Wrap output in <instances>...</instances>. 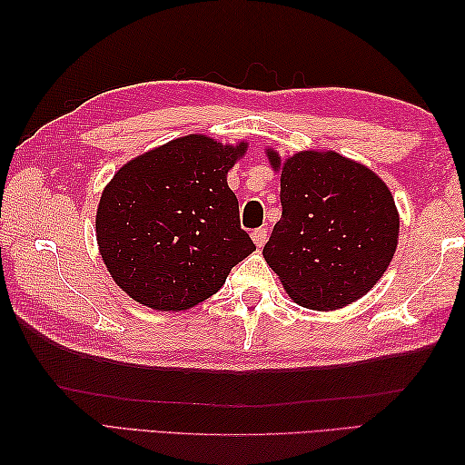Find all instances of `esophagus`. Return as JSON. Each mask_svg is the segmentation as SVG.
<instances>
[{
  "label": "esophagus",
  "mask_w": 465,
  "mask_h": 465,
  "mask_svg": "<svg viewBox=\"0 0 465 465\" xmlns=\"http://www.w3.org/2000/svg\"><path fill=\"white\" fill-rule=\"evenodd\" d=\"M252 240L255 243V248H263L265 242H268V230H263V227H260V230H253Z\"/></svg>",
  "instance_id": "34e87169"
}]
</instances>
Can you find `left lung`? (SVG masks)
<instances>
[{
    "label": "left lung",
    "instance_id": "8db88e82",
    "mask_svg": "<svg viewBox=\"0 0 465 465\" xmlns=\"http://www.w3.org/2000/svg\"><path fill=\"white\" fill-rule=\"evenodd\" d=\"M280 173L282 220L263 258L290 298L310 310H340L363 298L396 253L400 213L390 187L368 165L338 152L285 157L268 147Z\"/></svg>",
    "mask_w": 465,
    "mask_h": 465
}]
</instances>
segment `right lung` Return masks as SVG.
Listing matches in <instances>:
<instances>
[{
  "mask_svg": "<svg viewBox=\"0 0 465 465\" xmlns=\"http://www.w3.org/2000/svg\"><path fill=\"white\" fill-rule=\"evenodd\" d=\"M248 142L190 134L122 165L95 213L100 255L114 282L152 310L183 312L225 283L255 252L240 225L227 172Z\"/></svg>",
  "mask_w": 465,
  "mask_h": 465,
  "instance_id": "obj_1",
  "label": "right lung"
}]
</instances>
